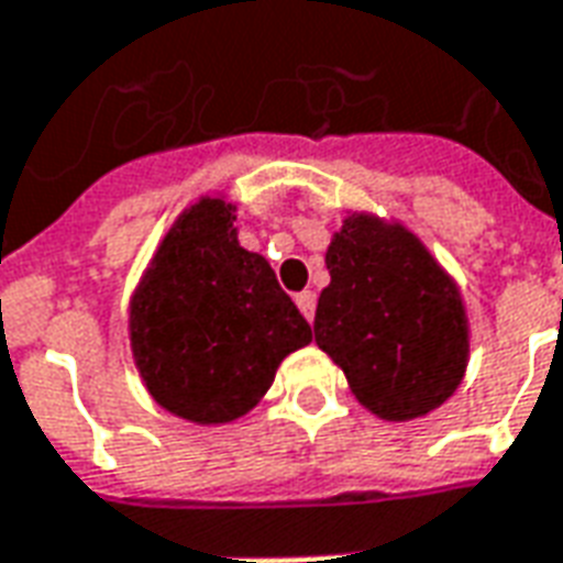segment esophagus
Masks as SVG:
<instances>
[{
  "label": "esophagus",
  "instance_id": "esophagus-1",
  "mask_svg": "<svg viewBox=\"0 0 563 563\" xmlns=\"http://www.w3.org/2000/svg\"><path fill=\"white\" fill-rule=\"evenodd\" d=\"M295 303H298V310L303 313V319L307 322H313L316 316V292H310V289H303V292L295 295Z\"/></svg>",
  "mask_w": 563,
  "mask_h": 563
}]
</instances>
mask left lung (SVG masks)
Returning a JSON list of instances; mask_svg holds the SVG:
<instances>
[{"label":"left lung","instance_id":"1","mask_svg":"<svg viewBox=\"0 0 563 563\" xmlns=\"http://www.w3.org/2000/svg\"><path fill=\"white\" fill-rule=\"evenodd\" d=\"M316 343L382 420L430 415L468 366L460 286L402 223L355 211L328 244Z\"/></svg>","mask_w":563,"mask_h":563}]
</instances>
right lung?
Segmentation results:
<instances>
[{"label": "right lung", "instance_id": "right-lung-1", "mask_svg": "<svg viewBox=\"0 0 563 563\" xmlns=\"http://www.w3.org/2000/svg\"><path fill=\"white\" fill-rule=\"evenodd\" d=\"M133 364L148 394L190 423H232L313 340L268 260L239 244L235 206L185 208L145 268L128 310Z\"/></svg>", "mask_w": 563, "mask_h": 563}]
</instances>
